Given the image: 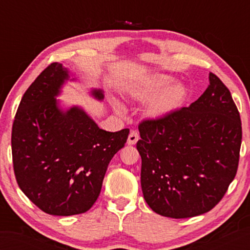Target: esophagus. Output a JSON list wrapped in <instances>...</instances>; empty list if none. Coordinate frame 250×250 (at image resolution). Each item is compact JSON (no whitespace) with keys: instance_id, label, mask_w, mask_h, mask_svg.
<instances>
[{"instance_id":"esophagus-1","label":"esophagus","mask_w":250,"mask_h":250,"mask_svg":"<svg viewBox=\"0 0 250 250\" xmlns=\"http://www.w3.org/2000/svg\"><path fill=\"white\" fill-rule=\"evenodd\" d=\"M140 140V134L139 132L137 131H131L130 134H129V137H128V144L129 145H134L136 144V142Z\"/></svg>"}]
</instances>
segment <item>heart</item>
I'll return each mask as SVG.
<instances>
[{"instance_id": "1", "label": "heart", "mask_w": 250, "mask_h": 250, "mask_svg": "<svg viewBox=\"0 0 250 250\" xmlns=\"http://www.w3.org/2000/svg\"><path fill=\"white\" fill-rule=\"evenodd\" d=\"M175 78L163 74H156L133 84L129 90L132 100L148 102L145 114L148 118L162 119L172 115L185 104L188 98V88L183 83H174ZM114 109L122 115L125 108L118 101L111 100Z\"/></svg>"}]
</instances>
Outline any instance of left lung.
Returning <instances> with one entry per match:
<instances>
[{"mask_svg":"<svg viewBox=\"0 0 250 250\" xmlns=\"http://www.w3.org/2000/svg\"><path fill=\"white\" fill-rule=\"evenodd\" d=\"M139 130L142 190L155 213L190 218L219 203L236 175L242 122L215 74L195 102L166 118L144 120Z\"/></svg>","mask_w":250,"mask_h":250,"instance_id":"1","label":"left lung"}]
</instances>
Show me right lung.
Wrapping results in <instances>:
<instances>
[{
    "mask_svg": "<svg viewBox=\"0 0 250 250\" xmlns=\"http://www.w3.org/2000/svg\"><path fill=\"white\" fill-rule=\"evenodd\" d=\"M68 78L61 63L47 66L24 92L12 131L19 188L40 209L54 216L91 208L111 158L125 146L130 132L100 129L78 106L63 110L56 97ZM91 94L104 99L101 89Z\"/></svg>",
    "mask_w": 250,
    "mask_h": 250,
    "instance_id": "right-lung-1",
    "label": "right lung"
}]
</instances>
